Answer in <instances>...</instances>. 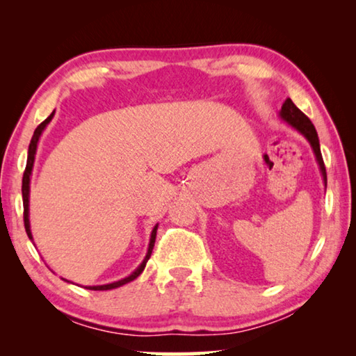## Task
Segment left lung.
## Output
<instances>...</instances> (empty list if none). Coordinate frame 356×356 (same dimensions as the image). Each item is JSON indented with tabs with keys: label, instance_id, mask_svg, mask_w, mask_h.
<instances>
[{
	"label": "left lung",
	"instance_id": "1",
	"mask_svg": "<svg viewBox=\"0 0 356 356\" xmlns=\"http://www.w3.org/2000/svg\"><path fill=\"white\" fill-rule=\"evenodd\" d=\"M280 118L284 120V122L291 125V127H293L295 130H298L300 134L309 141L312 150H314V155H316L318 168H321L325 186H327V171H325V163H323L322 152H321V144H318L317 131L314 129V125H312V122L309 120V118L306 116L305 113H301L298 108L293 105V102L291 99H287L284 102V105H282L281 111H280Z\"/></svg>",
	"mask_w": 356,
	"mask_h": 356
}]
</instances>
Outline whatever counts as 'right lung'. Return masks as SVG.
<instances>
[{"label": "right lung", "instance_id": "right-lung-1", "mask_svg": "<svg viewBox=\"0 0 356 356\" xmlns=\"http://www.w3.org/2000/svg\"><path fill=\"white\" fill-rule=\"evenodd\" d=\"M55 116V111H53L50 116H48L44 122L38 125V129L34 130V135L31 138V143H29V149H28V160H26V168H25V172H23V182H22V195H23V221H25V229H26V234L28 237L33 240V234H31V227H29V180H31V172H33V166H34V156H35V150H38V143H39V138L42 135V131L45 130V127L48 125V122L53 119ZM156 229H159V225H155L152 229V234H150V242H149V248H147V254L144 257V261L141 262L140 267H138L134 273L127 278L124 280H119L116 282H111V284H104V286H86L84 289H89V291H110V289H116L120 287L124 284H127V282L136 280L138 276L143 273L144 267H146V264L149 261L150 254H152V250H154V243H155V237H156Z\"/></svg>", "mask_w": 356, "mask_h": 356}]
</instances>
